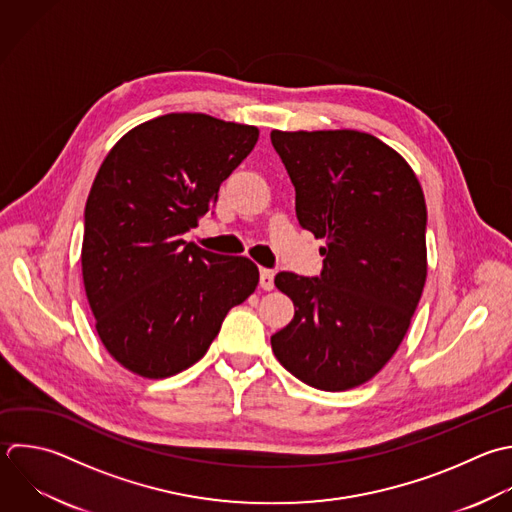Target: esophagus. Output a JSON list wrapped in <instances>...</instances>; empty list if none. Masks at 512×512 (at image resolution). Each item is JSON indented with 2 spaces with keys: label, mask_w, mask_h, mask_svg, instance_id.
<instances>
[{
  "label": "esophagus",
  "mask_w": 512,
  "mask_h": 512,
  "mask_svg": "<svg viewBox=\"0 0 512 512\" xmlns=\"http://www.w3.org/2000/svg\"><path fill=\"white\" fill-rule=\"evenodd\" d=\"M260 286L262 290H274V270H268V268L260 270Z\"/></svg>",
  "instance_id": "34e87169"
}]
</instances>
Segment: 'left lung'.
Wrapping results in <instances>:
<instances>
[{"mask_svg":"<svg viewBox=\"0 0 512 512\" xmlns=\"http://www.w3.org/2000/svg\"><path fill=\"white\" fill-rule=\"evenodd\" d=\"M270 140L296 190V216L320 248V278L280 272L294 318L270 342L278 362L318 390L368 382L394 356L426 282V204L408 162L356 130Z\"/></svg>","mask_w":512,"mask_h":512,"instance_id":"obj_1","label":"left lung"}]
</instances>
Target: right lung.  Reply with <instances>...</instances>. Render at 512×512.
Masks as SVG:
<instances>
[{"mask_svg": "<svg viewBox=\"0 0 512 512\" xmlns=\"http://www.w3.org/2000/svg\"><path fill=\"white\" fill-rule=\"evenodd\" d=\"M258 136L208 114H166L132 128L102 162L86 202L82 276L98 336L130 372L168 378L190 368L256 290L250 258L182 234L214 208Z\"/></svg>", "mask_w": 512, "mask_h": 512, "instance_id": "right-lung-1", "label": "right lung"}]
</instances>
